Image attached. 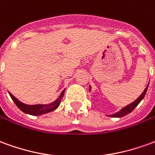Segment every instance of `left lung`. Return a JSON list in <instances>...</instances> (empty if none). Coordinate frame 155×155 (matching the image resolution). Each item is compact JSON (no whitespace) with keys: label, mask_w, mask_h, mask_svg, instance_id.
I'll return each instance as SVG.
<instances>
[{"label":"left lung","mask_w":155,"mask_h":155,"mask_svg":"<svg viewBox=\"0 0 155 155\" xmlns=\"http://www.w3.org/2000/svg\"><path fill=\"white\" fill-rule=\"evenodd\" d=\"M148 86H149V84L147 85L146 88H145V90L143 91V93L141 94V95L137 99L136 101H134L133 103H131V104H129V105H127V106H125V107H124L123 109H122L120 111H119L118 113H115V114H111V115H109V116L116 117V118H118V117H123L127 115L128 114H130V112H132V111L134 110V109L136 107L137 105L140 103V101H142V100L143 99L144 95H145V94H146L147 90H148ZM90 89H91V88H90Z\"/></svg>","instance_id":"left-lung-1"}]
</instances>
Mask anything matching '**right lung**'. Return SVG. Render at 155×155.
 I'll return each mask as SVG.
<instances>
[{
	"instance_id": "add662e5",
	"label": "right lung",
	"mask_w": 155,
	"mask_h": 155,
	"mask_svg": "<svg viewBox=\"0 0 155 155\" xmlns=\"http://www.w3.org/2000/svg\"><path fill=\"white\" fill-rule=\"evenodd\" d=\"M64 90L61 92V95L59 96L57 100L54 101L53 103H51L50 104H35V105H28L21 103V101H19L16 98L12 95L11 93H9L10 96L12 99V101H14V103L16 104V106L25 114H31V115H41V114H46L49 112L54 110L55 109H57L59 107V105L61 104V100L63 98L64 95Z\"/></svg>"
}]
</instances>
